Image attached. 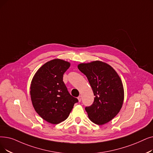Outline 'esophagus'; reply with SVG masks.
<instances>
[{
	"mask_svg": "<svg viewBox=\"0 0 153 153\" xmlns=\"http://www.w3.org/2000/svg\"><path fill=\"white\" fill-rule=\"evenodd\" d=\"M81 97H82V96H81V95H80V96H79L77 97L79 102H81Z\"/></svg>",
	"mask_w": 153,
	"mask_h": 153,
	"instance_id": "esophagus-1",
	"label": "esophagus"
}]
</instances>
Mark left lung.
<instances>
[{
  "mask_svg": "<svg viewBox=\"0 0 153 153\" xmlns=\"http://www.w3.org/2000/svg\"><path fill=\"white\" fill-rule=\"evenodd\" d=\"M77 68L87 77L95 96L93 104L85 108L89 119L98 125L109 122L120 111L124 101L120 77L110 65L100 61L79 64Z\"/></svg>",
  "mask_w": 153,
  "mask_h": 153,
  "instance_id": "8db88e82",
  "label": "left lung"
}]
</instances>
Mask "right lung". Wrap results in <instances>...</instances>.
Listing matches in <instances>:
<instances>
[{"label": "right lung", "mask_w": 153, "mask_h": 153, "mask_svg": "<svg viewBox=\"0 0 153 153\" xmlns=\"http://www.w3.org/2000/svg\"><path fill=\"white\" fill-rule=\"evenodd\" d=\"M70 62L55 59L42 65L33 77L30 94L37 113L44 120L57 124L67 119L77 99L72 97L63 82Z\"/></svg>", "instance_id": "add662e5"}]
</instances>
